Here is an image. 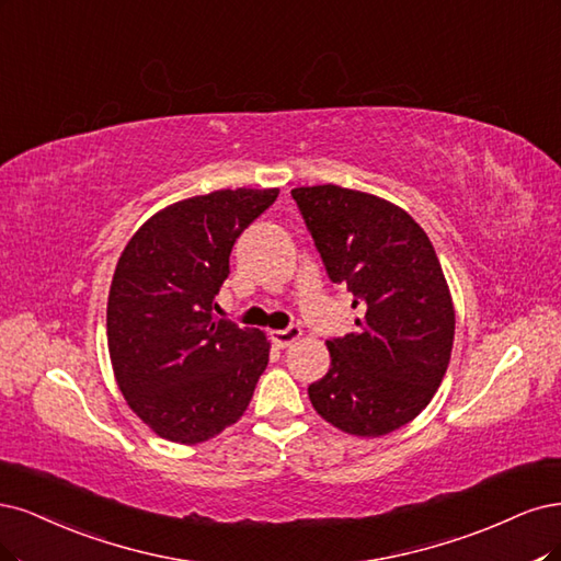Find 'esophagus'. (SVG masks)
<instances>
[{
  "instance_id": "34e87169",
  "label": "esophagus",
  "mask_w": 561,
  "mask_h": 561,
  "mask_svg": "<svg viewBox=\"0 0 561 561\" xmlns=\"http://www.w3.org/2000/svg\"><path fill=\"white\" fill-rule=\"evenodd\" d=\"M270 335H273L277 347H288V345H291V342H296L302 335V331L298 327H286L282 331H273Z\"/></svg>"
}]
</instances>
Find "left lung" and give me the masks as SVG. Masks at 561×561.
I'll use <instances>...</instances> for the list:
<instances>
[{
	"label": "left lung",
	"mask_w": 561,
	"mask_h": 561,
	"mask_svg": "<svg viewBox=\"0 0 561 561\" xmlns=\"http://www.w3.org/2000/svg\"><path fill=\"white\" fill-rule=\"evenodd\" d=\"M291 195L329 279L364 310L356 333L327 340L331 368L307 393L333 426L385 436L428 405L449 364L455 307L436 249L382 197L333 184Z\"/></svg>",
	"instance_id": "obj_1"
}]
</instances>
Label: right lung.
<instances>
[{
    "mask_svg": "<svg viewBox=\"0 0 561 561\" xmlns=\"http://www.w3.org/2000/svg\"><path fill=\"white\" fill-rule=\"evenodd\" d=\"M277 188L214 191L153 214L123 249L106 302L116 382L160 438L195 445L238 422L267 366L259 329L216 319L240 234Z\"/></svg>",
    "mask_w": 561,
    "mask_h": 561,
    "instance_id": "obj_1",
    "label": "right lung"
}]
</instances>
